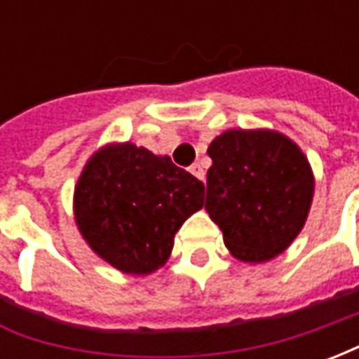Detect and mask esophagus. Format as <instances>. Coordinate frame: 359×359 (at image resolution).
I'll return each mask as SVG.
<instances>
[{"label":"esophagus","mask_w":359,"mask_h":359,"mask_svg":"<svg viewBox=\"0 0 359 359\" xmlns=\"http://www.w3.org/2000/svg\"><path fill=\"white\" fill-rule=\"evenodd\" d=\"M190 172L194 175L196 179H200V180H203V177H205V172H203L202 165H200V163L192 165V167H190Z\"/></svg>","instance_id":"34e87169"}]
</instances>
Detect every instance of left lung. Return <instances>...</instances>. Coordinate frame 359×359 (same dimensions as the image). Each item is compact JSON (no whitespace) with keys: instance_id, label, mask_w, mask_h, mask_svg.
Here are the masks:
<instances>
[{"instance_id":"8db88e82","label":"left lung","mask_w":359,"mask_h":359,"mask_svg":"<svg viewBox=\"0 0 359 359\" xmlns=\"http://www.w3.org/2000/svg\"><path fill=\"white\" fill-rule=\"evenodd\" d=\"M205 211L244 264L283 254L306 225L316 177L300 146L271 128H231L208 148Z\"/></svg>"}]
</instances>
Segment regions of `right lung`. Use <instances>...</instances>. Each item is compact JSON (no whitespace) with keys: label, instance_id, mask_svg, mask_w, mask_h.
I'll list each match as a JSON object with an SVG mask.
<instances>
[{"label":"right lung","instance_id":"add662e5","mask_svg":"<svg viewBox=\"0 0 359 359\" xmlns=\"http://www.w3.org/2000/svg\"><path fill=\"white\" fill-rule=\"evenodd\" d=\"M202 208V180L133 142L95 149L74 184V223L84 242L136 277L167 264L177 231Z\"/></svg>","mask_w":359,"mask_h":359}]
</instances>
